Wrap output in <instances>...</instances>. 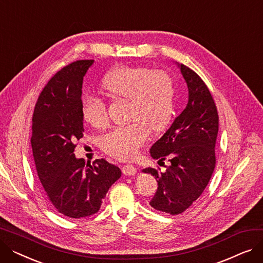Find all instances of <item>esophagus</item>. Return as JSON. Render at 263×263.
Instances as JSON below:
<instances>
[{
    "instance_id": "34e87169",
    "label": "esophagus",
    "mask_w": 263,
    "mask_h": 263,
    "mask_svg": "<svg viewBox=\"0 0 263 263\" xmlns=\"http://www.w3.org/2000/svg\"><path fill=\"white\" fill-rule=\"evenodd\" d=\"M122 173H123V175H126V176H133V175L136 174V167L134 166V165L127 164L122 167Z\"/></svg>"
}]
</instances>
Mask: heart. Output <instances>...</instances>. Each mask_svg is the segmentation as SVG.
I'll return each mask as SVG.
<instances>
[{
	"label": "heart",
	"mask_w": 263,
	"mask_h": 263,
	"mask_svg": "<svg viewBox=\"0 0 263 263\" xmlns=\"http://www.w3.org/2000/svg\"><path fill=\"white\" fill-rule=\"evenodd\" d=\"M101 86L113 98L131 101L129 118L133 121L103 134L100 146L105 154L115 159L131 160L148 140L150 130L161 132L171 123L175 109L174 81L163 70L143 66H120L106 73ZM81 110L91 126H106L107 106L101 98L85 96Z\"/></svg>",
	"instance_id": "1"
}]
</instances>
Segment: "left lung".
<instances>
[{
  "mask_svg": "<svg viewBox=\"0 0 263 263\" xmlns=\"http://www.w3.org/2000/svg\"><path fill=\"white\" fill-rule=\"evenodd\" d=\"M189 88V102L171 128L150 148L154 159L170 158L166 172L145 168L157 179L158 189L150 200L154 209L177 215L202 194L215 168L218 114L211 92L191 68L180 65Z\"/></svg>",
  "mask_w": 263,
  "mask_h": 263,
  "instance_id": "left-lung-1",
  "label": "left lung"
}]
</instances>
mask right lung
<instances>
[{"mask_svg":"<svg viewBox=\"0 0 263 263\" xmlns=\"http://www.w3.org/2000/svg\"><path fill=\"white\" fill-rule=\"evenodd\" d=\"M92 60L77 61L55 73L40 92L32 126V149L44 195L59 213L71 218L99 211L108 189L121 176L116 165L97 159L85 165L74 157L83 137L82 84Z\"/></svg>","mask_w":263,"mask_h":263,"instance_id":"right-lung-1","label":"right lung"}]
</instances>
